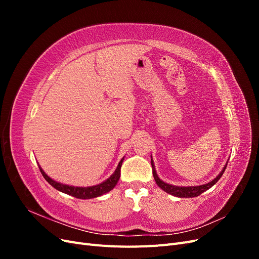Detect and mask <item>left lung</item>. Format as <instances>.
Segmentation results:
<instances>
[{
  "label": "left lung",
  "instance_id": "obj_1",
  "mask_svg": "<svg viewBox=\"0 0 259 259\" xmlns=\"http://www.w3.org/2000/svg\"><path fill=\"white\" fill-rule=\"evenodd\" d=\"M227 164L228 162L226 163V165L224 166V168L222 169L221 173H219L214 179H211L209 183L204 184V185H200V186H188V187H179V186H174V185H170L167 184L165 182H163L162 179H160V177L158 176L155 171V167H154V163L152 160V156H151V165H152V174L154 177V180L156 185H158L163 191H165L166 193H169L171 195H174V197H178V198H194V197H198L201 193H203L204 191L208 190L209 188L213 187L221 177L223 176L224 171L227 167Z\"/></svg>",
  "mask_w": 259,
  "mask_h": 259
}]
</instances>
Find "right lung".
I'll use <instances>...</instances> for the list:
<instances>
[{"label": "right lung", "mask_w": 259, "mask_h": 259, "mask_svg": "<svg viewBox=\"0 0 259 259\" xmlns=\"http://www.w3.org/2000/svg\"><path fill=\"white\" fill-rule=\"evenodd\" d=\"M124 158L125 156H123V158L121 159V161L119 162V165L116 166L114 173L110 177L106 179L103 183H100L95 186H91V187H75V186H69V185L62 184V183H58V182H56V180H54L53 178H51L48 174H46L40 165H38V168H40L43 177L46 179V182H48L50 185H52L55 189H57L58 191L64 192L66 194L72 195V197H74V198L86 200V199H93V198L100 197V195H103L113 189L120 179L121 166H122Z\"/></svg>", "instance_id": "add662e5"}]
</instances>
